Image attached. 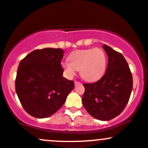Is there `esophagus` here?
I'll return each mask as SVG.
<instances>
[{
  "mask_svg": "<svg viewBox=\"0 0 148 148\" xmlns=\"http://www.w3.org/2000/svg\"><path fill=\"white\" fill-rule=\"evenodd\" d=\"M74 83H75V86H77V85H80L81 82H79V81H75Z\"/></svg>",
  "mask_w": 148,
  "mask_h": 148,
  "instance_id": "34e87169",
  "label": "esophagus"
}]
</instances>
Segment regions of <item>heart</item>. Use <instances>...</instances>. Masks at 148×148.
Masks as SVG:
<instances>
[{
  "label": "heart",
  "mask_w": 148,
  "mask_h": 148,
  "mask_svg": "<svg viewBox=\"0 0 148 148\" xmlns=\"http://www.w3.org/2000/svg\"><path fill=\"white\" fill-rule=\"evenodd\" d=\"M68 60L70 62H61V68L69 77H73L79 70L82 79L92 82L99 80L106 71V56L100 48L75 51L69 55Z\"/></svg>",
  "instance_id": "b5f03b06"
}]
</instances>
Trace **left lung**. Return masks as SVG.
Instances as JSON below:
<instances>
[{
  "mask_svg": "<svg viewBox=\"0 0 148 148\" xmlns=\"http://www.w3.org/2000/svg\"><path fill=\"white\" fill-rule=\"evenodd\" d=\"M109 57L105 74L97 82L84 84L82 104L94 118L108 121L115 118L127 105L133 90V77L123 56L104 44Z\"/></svg>",
  "mask_w": 148,
  "mask_h": 148,
  "instance_id": "left-lung-1",
  "label": "left lung"
}]
</instances>
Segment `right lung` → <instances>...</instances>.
Listing matches in <instances>:
<instances>
[{
  "label": "right lung",
  "instance_id": "obj_1",
  "mask_svg": "<svg viewBox=\"0 0 148 148\" xmlns=\"http://www.w3.org/2000/svg\"><path fill=\"white\" fill-rule=\"evenodd\" d=\"M61 49L33 51L20 61L15 79V91L25 111L44 119L56 113L74 88V82L63 77Z\"/></svg>",
  "mask_w": 148,
  "mask_h": 148
}]
</instances>
